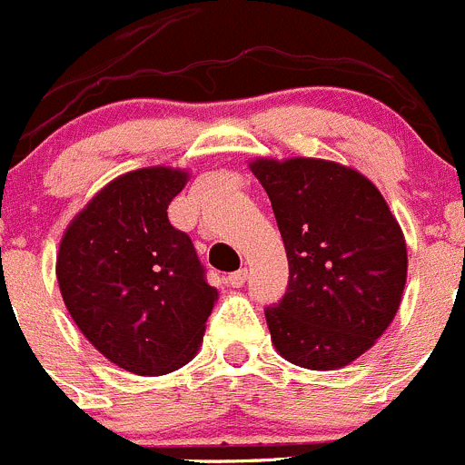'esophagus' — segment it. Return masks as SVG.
I'll return each instance as SVG.
<instances>
[{"label":"esophagus","instance_id":"obj_1","mask_svg":"<svg viewBox=\"0 0 465 465\" xmlns=\"http://www.w3.org/2000/svg\"><path fill=\"white\" fill-rule=\"evenodd\" d=\"M246 278H249V269H240V272L230 273L228 276V282L232 287H242L246 282Z\"/></svg>","mask_w":465,"mask_h":465}]
</instances>
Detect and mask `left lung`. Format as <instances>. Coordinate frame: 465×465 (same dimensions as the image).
I'll return each instance as SVG.
<instances>
[{"mask_svg":"<svg viewBox=\"0 0 465 465\" xmlns=\"http://www.w3.org/2000/svg\"><path fill=\"white\" fill-rule=\"evenodd\" d=\"M290 262L267 308L276 351L306 370H338L374 347L400 311L409 272L401 225L361 171L317 157H255Z\"/></svg>","mask_w":465,"mask_h":465,"instance_id":"left-lung-1","label":"left lung"}]
</instances>
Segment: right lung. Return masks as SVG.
Returning <instances> with one entry per match:
<instances>
[{
    "mask_svg": "<svg viewBox=\"0 0 465 465\" xmlns=\"http://www.w3.org/2000/svg\"><path fill=\"white\" fill-rule=\"evenodd\" d=\"M187 180L175 166L118 175L73 216L56 251V281L77 329L139 377L187 365L219 299L192 240L166 214Z\"/></svg>",
    "mask_w": 465,
    "mask_h": 465,
    "instance_id": "add662e5",
    "label": "right lung"
}]
</instances>
